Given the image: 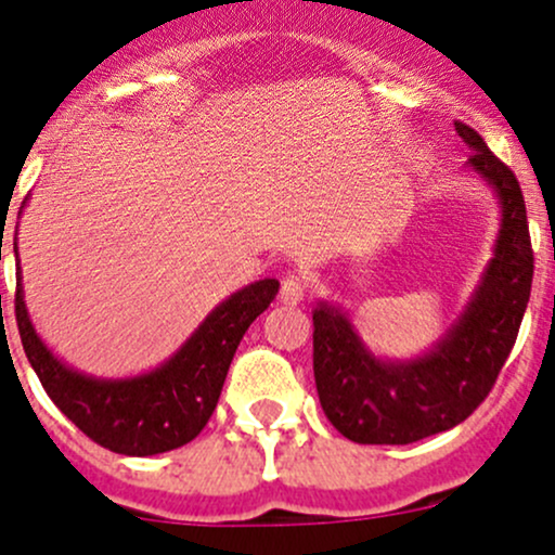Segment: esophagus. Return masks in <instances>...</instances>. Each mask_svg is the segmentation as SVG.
<instances>
[{
  "label": "esophagus",
  "instance_id": "esophagus-1",
  "mask_svg": "<svg viewBox=\"0 0 555 555\" xmlns=\"http://www.w3.org/2000/svg\"><path fill=\"white\" fill-rule=\"evenodd\" d=\"M306 295V279L300 273H287L282 279V289H279V298L287 306H298Z\"/></svg>",
  "mask_w": 555,
  "mask_h": 555
}]
</instances>
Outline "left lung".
Listing matches in <instances>:
<instances>
[{"mask_svg": "<svg viewBox=\"0 0 555 555\" xmlns=\"http://www.w3.org/2000/svg\"><path fill=\"white\" fill-rule=\"evenodd\" d=\"M455 132L472 149L466 168L491 186L502 211L493 257L459 320L428 352L398 360L371 352L338 306L320 300L311 311L322 412L358 444L421 442L464 423L518 338L534 276L524 192L475 129L455 121Z\"/></svg>", "mask_w": 555, "mask_h": 555, "instance_id": "obj_1", "label": "left lung"}]
</instances>
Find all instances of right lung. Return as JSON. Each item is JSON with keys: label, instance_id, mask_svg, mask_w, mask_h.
I'll list each match as a JSON object with an SVG mask.
<instances>
[{"label": "right lung", "instance_id": "obj_1", "mask_svg": "<svg viewBox=\"0 0 555 555\" xmlns=\"http://www.w3.org/2000/svg\"><path fill=\"white\" fill-rule=\"evenodd\" d=\"M13 251L18 260V238ZM15 273L21 344L51 401L96 444L138 459L181 448L206 428L241 338L279 293L276 279L246 284L224 298L163 365L138 376L105 379L73 369L46 347L26 311L21 266Z\"/></svg>", "mask_w": 555, "mask_h": 555}]
</instances>
